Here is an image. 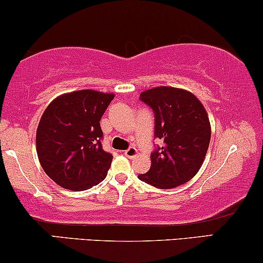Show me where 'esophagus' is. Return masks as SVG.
I'll return each instance as SVG.
<instances>
[{
	"label": "esophagus",
	"instance_id": "1",
	"mask_svg": "<svg viewBox=\"0 0 263 263\" xmlns=\"http://www.w3.org/2000/svg\"><path fill=\"white\" fill-rule=\"evenodd\" d=\"M124 155L128 158H134L138 155V150L134 146H130L128 148V150L124 151Z\"/></svg>",
	"mask_w": 263,
	"mask_h": 263
}]
</instances>
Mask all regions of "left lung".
I'll return each instance as SVG.
<instances>
[{
	"mask_svg": "<svg viewBox=\"0 0 263 263\" xmlns=\"http://www.w3.org/2000/svg\"><path fill=\"white\" fill-rule=\"evenodd\" d=\"M155 113V137L161 147L151 154V167L139 179L158 189L185 184L199 172L211 140L209 115L200 100L179 87L157 86L140 93Z\"/></svg>",
	"mask_w": 263,
	"mask_h": 263,
	"instance_id": "1",
	"label": "left lung"
}]
</instances>
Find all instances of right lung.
<instances>
[{"instance_id":"obj_1","label":"right lung","mask_w":263,"mask_h":263,"mask_svg":"<svg viewBox=\"0 0 263 263\" xmlns=\"http://www.w3.org/2000/svg\"><path fill=\"white\" fill-rule=\"evenodd\" d=\"M113 93L78 90L56 97L42 113L36 152L45 173L60 186L83 191L107 176L113 156L102 150L100 126Z\"/></svg>"}]
</instances>
